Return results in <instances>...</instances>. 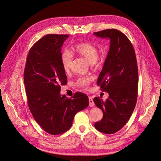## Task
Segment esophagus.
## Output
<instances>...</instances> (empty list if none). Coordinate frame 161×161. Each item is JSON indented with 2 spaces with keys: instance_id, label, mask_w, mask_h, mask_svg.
<instances>
[{
  "instance_id": "obj_1",
  "label": "esophagus",
  "mask_w": 161,
  "mask_h": 161,
  "mask_svg": "<svg viewBox=\"0 0 161 161\" xmlns=\"http://www.w3.org/2000/svg\"><path fill=\"white\" fill-rule=\"evenodd\" d=\"M89 105H90V107H92L94 106V102H93L92 97H89Z\"/></svg>"
}]
</instances>
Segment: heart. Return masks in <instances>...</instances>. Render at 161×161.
I'll return each instance as SVG.
<instances>
[{"instance_id": "obj_1", "label": "heart", "mask_w": 161, "mask_h": 161, "mask_svg": "<svg viewBox=\"0 0 161 161\" xmlns=\"http://www.w3.org/2000/svg\"><path fill=\"white\" fill-rule=\"evenodd\" d=\"M73 55L83 57L86 59L92 65L97 64L100 61V56L98 54L97 47L90 42H80L75 44L71 47V52L64 50L61 55V62L63 69L68 73L71 68ZM93 78L92 76H83L79 78L76 82L78 86L88 89L90 83Z\"/></svg>"}]
</instances>
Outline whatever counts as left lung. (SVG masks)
Here are the masks:
<instances>
[{
    "label": "left lung",
    "instance_id": "1",
    "mask_svg": "<svg viewBox=\"0 0 161 161\" xmlns=\"http://www.w3.org/2000/svg\"><path fill=\"white\" fill-rule=\"evenodd\" d=\"M97 37L110 40V49L100 72L97 85L109 94L103 101H93L103 112V118L95 122L98 131L112 134L128 122L136 105L138 95V67L134 47L121 31L108 29L94 32Z\"/></svg>",
    "mask_w": 161,
    "mask_h": 161
}]
</instances>
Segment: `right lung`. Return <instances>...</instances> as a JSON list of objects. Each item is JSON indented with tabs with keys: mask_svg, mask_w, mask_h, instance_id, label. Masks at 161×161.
<instances>
[{
	"mask_svg": "<svg viewBox=\"0 0 161 161\" xmlns=\"http://www.w3.org/2000/svg\"><path fill=\"white\" fill-rule=\"evenodd\" d=\"M68 34H47L30 49L24 72L29 110L41 127L51 135L68 130L76 114L89 105L86 95L76 92L72 98L61 95L67 77L61 62V47Z\"/></svg>",
	"mask_w": 161,
	"mask_h": 161,
	"instance_id": "1",
	"label": "right lung"
}]
</instances>
